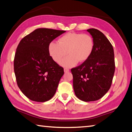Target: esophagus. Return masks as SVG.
Listing matches in <instances>:
<instances>
[{
    "mask_svg": "<svg viewBox=\"0 0 132 132\" xmlns=\"http://www.w3.org/2000/svg\"><path fill=\"white\" fill-rule=\"evenodd\" d=\"M64 73H68V72H69V69L68 68H64Z\"/></svg>",
    "mask_w": 132,
    "mask_h": 132,
    "instance_id": "34e87169",
    "label": "esophagus"
}]
</instances>
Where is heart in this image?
I'll return each mask as SVG.
<instances>
[{
	"label": "heart",
	"instance_id": "obj_1",
	"mask_svg": "<svg viewBox=\"0 0 132 132\" xmlns=\"http://www.w3.org/2000/svg\"><path fill=\"white\" fill-rule=\"evenodd\" d=\"M94 42L92 37L88 34L70 32L62 36L58 43L51 42L48 44V51L52 59L59 63L65 55L68 56L61 62L64 68H70L78 62H84L92 54Z\"/></svg>",
	"mask_w": 132,
	"mask_h": 132
}]
</instances>
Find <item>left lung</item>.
Returning a JSON list of instances; mask_svg holds the SVG:
<instances>
[{
    "label": "left lung",
    "mask_w": 132,
    "mask_h": 132,
    "mask_svg": "<svg viewBox=\"0 0 132 132\" xmlns=\"http://www.w3.org/2000/svg\"><path fill=\"white\" fill-rule=\"evenodd\" d=\"M94 42L92 54L80 66L71 70L75 95L84 102L96 101L111 85L115 71L114 49L105 35L94 28L87 29Z\"/></svg>",
    "instance_id": "8db88e82"
}]
</instances>
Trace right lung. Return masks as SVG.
<instances>
[{"mask_svg":"<svg viewBox=\"0 0 132 132\" xmlns=\"http://www.w3.org/2000/svg\"><path fill=\"white\" fill-rule=\"evenodd\" d=\"M64 30L38 28L21 40L14 68L17 85L30 100L45 102L55 93L63 69L50 56L48 47Z\"/></svg>","mask_w":132,"mask_h":132,"instance_id":"obj_1","label":"right lung"}]
</instances>
